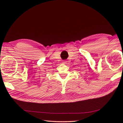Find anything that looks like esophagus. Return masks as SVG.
Instances as JSON below:
<instances>
[{
    "instance_id": "1",
    "label": "esophagus",
    "mask_w": 123,
    "mask_h": 123,
    "mask_svg": "<svg viewBox=\"0 0 123 123\" xmlns=\"http://www.w3.org/2000/svg\"><path fill=\"white\" fill-rule=\"evenodd\" d=\"M63 63L64 64H66V63H67V61H63Z\"/></svg>"
}]
</instances>
